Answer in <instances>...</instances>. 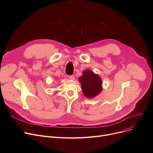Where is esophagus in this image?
<instances>
[{
	"label": "esophagus",
	"instance_id": "34e87169",
	"mask_svg": "<svg viewBox=\"0 0 153 153\" xmlns=\"http://www.w3.org/2000/svg\"><path fill=\"white\" fill-rule=\"evenodd\" d=\"M68 77L69 79L71 80H72V81H74V80L75 79V76L74 75H71V76H68Z\"/></svg>",
	"mask_w": 153,
	"mask_h": 153
}]
</instances>
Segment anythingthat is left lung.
I'll return each instance as SVG.
<instances>
[{
	"mask_svg": "<svg viewBox=\"0 0 153 153\" xmlns=\"http://www.w3.org/2000/svg\"><path fill=\"white\" fill-rule=\"evenodd\" d=\"M84 95L87 98H94L102 90V83L100 76L91 70H85L82 76L79 77Z\"/></svg>",
	"mask_w": 153,
	"mask_h": 153,
	"instance_id": "obj_1",
	"label": "left lung"
}]
</instances>
